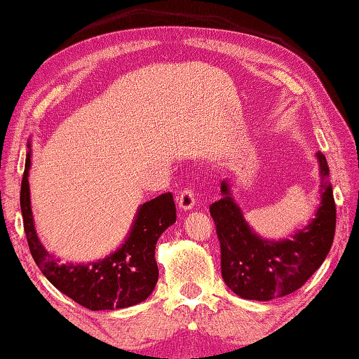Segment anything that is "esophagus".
Instances as JSON below:
<instances>
[{
	"mask_svg": "<svg viewBox=\"0 0 359 359\" xmlns=\"http://www.w3.org/2000/svg\"><path fill=\"white\" fill-rule=\"evenodd\" d=\"M195 203H196V198H195L194 190L187 189V190L182 191L180 196H179V208H180V210L190 211L191 208L195 206Z\"/></svg>",
	"mask_w": 359,
	"mask_h": 359,
	"instance_id": "34e87169",
	"label": "esophagus"
}]
</instances>
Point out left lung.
<instances>
[{"label": "left lung", "instance_id": "8db88e82", "mask_svg": "<svg viewBox=\"0 0 359 359\" xmlns=\"http://www.w3.org/2000/svg\"><path fill=\"white\" fill-rule=\"evenodd\" d=\"M320 203L314 217L290 237L267 240L250 227L235 201L231 184L222 180V198L210 206L221 243L222 279L245 299L269 302L293 293L316 272L329 255L335 233V201L329 165L318 153Z\"/></svg>", "mask_w": 359, "mask_h": 359}]
</instances>
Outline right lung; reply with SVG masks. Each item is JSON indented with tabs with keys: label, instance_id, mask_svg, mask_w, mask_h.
Segmentation results:
<instances>
[{
	"label": "right lung",
	"instance_id": "add662e5",
	"mask_svg": "<svg viewBox=\"0 0 359 359\" xmlns=\"http://www.w3.org/2000/svg\"><path fill=\"white\" fill-rule=\"evenodd\" d=\"M27 151L25 170L20 185V210L32 258L43 276L64 295L92 311L122 309L138 304L151 295L158 282L154 259L156 242L177 217L170 194H163L138 206L124 243L103 259L85 264H61L40 242L30 206L29 169L32 149Z\"/></svg>",
	"mask_w": 359,
	"mask_h": 359
}]
</instances>
